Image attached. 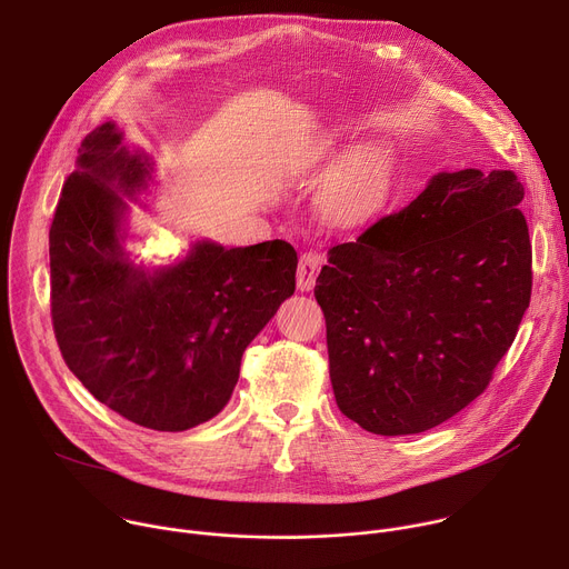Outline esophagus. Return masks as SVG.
Segmentation results:
<instances>
[{
	"mask_svg": "<svg viewBox=\"0 0 569 569\" xmlns=\"http://www.w3.org/2000/svg\"><path fill=\"white\" fill-rule=\"evenodd\" d=\"M321 266H323V257L319 252H303L301 254L299 266H297V288L301 292L312 290L315 279H317Z\"/></svg>",
	"mask_w": 569,
	"mask_h": 569,
	"instance_id": "34e87169",
	"label": "esophagus"
}]
</instances>
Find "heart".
Instances as JSON below:
<instances>
[{"label":"heart","mask_w":569,"mask_h":569,"mask_svg":"<svg viewBox=\"0 0 569 569\" xmlns=\"http://www.w3.org/2000/svg\"><path fill=\"white\" fill-rule=\"evenodd\" d=\"M342 141L336 130L321 150L331 152ZM398 184V157L385 141H369L345 157L319 196V211L338 227H362L385 211Z\"/></svg>","instance_id":"heart-1"}]
</instances>
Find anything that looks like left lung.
Instances as JSON below:
<instances>
[{
	"label": "left lung",
	"instance_id": "8db88e82",
	"mask_svg": "<svg viewBox=\"0 0 569 569\" xmlns=\"http://www.w3.org/2000/svg\"><path fill=\"white\" fill-rule=\"evenodd\" d=\"M522 198L513 171L439 173L331 248L315 297L345 417L373 435H419L489 387L531 299Z\"/></svg>",
	"mask_w": 569,
	"mask_h": 569
}]
</instances>
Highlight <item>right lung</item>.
Segmentation results:
<instances>
[{"label": "right lung", "mask_w": 569, "mask_h": 569, "mask_svg": "<svg viewBox=\"0 0 569 569\" xmlns=\"http://www.w3.org/2000/svg\"><path fill=\"white\" fill-rule=\"evenodd\" d=\"M114 123L78 148L49 229L51 321L71 373L123 419L182 432L231 398L248 345L295 292L297 252L286 240L224 250L198 240L143 272L121 246L128 204L148 187L150 161Z\"/></svg>", "instance_id": "right-lung-1"}]
</instances>
